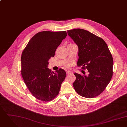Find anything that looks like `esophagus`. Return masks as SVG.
I'll list each match as a JSON object with an SVG mask.
<instances>
[{
	"label": "esophagus",
	"mask_w": 127,
	"mask_h": 127,
	"mask_svg": "<svg viewBox=\"0 0 127 127\" xmlns=\"http://www.w3.org/2000/svg\"><path fill=\"white\" fill-rule=\"evenodd\" d=\"M66 73H67V75H70V74H72V72H71L70 71H66Z\"/></svg>",
	"instance_id": "1"
}]
</instances>
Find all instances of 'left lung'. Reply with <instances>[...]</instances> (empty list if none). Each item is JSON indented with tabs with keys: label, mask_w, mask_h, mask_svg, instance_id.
Returning <instances> with one entry per match:
<instances>
[{
	"label": "left lung",
	"mask_w": 127,
	"mask_h": 127,
	"mask_svg": "<svg viewBox=\"0 0 127 127\" xmlns=\"http://www.w3.org/2000/svg\"><path fill=\"white\" fill-rule=\"evenodd\" d=\"M68 34L78 48L77 66L87 69L88 75L74 73L76 79L73 83L75 91L87 98L96 97L105 90L113 75V59L105 41L84 29L68 30Z\"/></svg>",
	"instance_id": "obj_1"
}]
</instances>
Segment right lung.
I'll use <instances>...</instances> for the list:
<instances>
[{
    "instance_id": "obj_1",
    "label": "right lung",
    "mask_w": 127,
    "mask_h": 127,
    "mask_svg": "<svg viewBox=\"0 0 127 127\" xmlns=\"http://www.w3.org/2000/svg\"><path fill=\"white\" fill-rule=\"evenodd\" d=\"M67 35L66 31H44L36 34L22 54L21 74L32 95L43 101H51L59 94L66 72L59 69L54 73L48 67L57 47Z\"/></svg>"
}]
</instances>
